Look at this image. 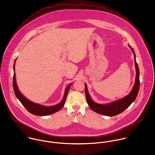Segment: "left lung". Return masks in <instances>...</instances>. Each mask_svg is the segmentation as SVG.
I'll list each match as a JSON object with an SVG mask.
<instances>
[{
	"mask_svg": "<svg viewBox=\"0 0 155 155\" xmlns=\"http://www.w3.org/2000/svg\"><path fill=\"white\" fill-rule=\"evenodd\" d=\"M129 48L131 49V51L134 55V64L136 69V78L134 85L131 89L130 93L124 97H123L119 100L112 101L106 104H98L94 102L90 95L88 87L86 84H85V93L87 102L90 107L96 113L104 115L106 116H114L124 111L126 109L130 106L131 103L134 101L137 95L138 94L139 87H140V72L138 65L136 60V55L133 49L131 46L129 45Z\"/></svg>",
	"mask_w": 155,
	"mask_h": 155,
	"instance_id": "left-lung-1",
	"label": "left lung"
}]
</instances>
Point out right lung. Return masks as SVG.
Wrapping results in <instances>:
<instances>
[{"label":"right lung","mask_w":155,"mask_h":155,"mask_svg":"<svg viewBox=\"0 0 155 155\" xmlns=\"http://www.w3.org/2000/svg\"><path fill=\"white\" fill-rule=\"evenodd\" d=\"M17 58H16L14 64H13V90L15 94L16 95V97L20 101V102L22 103V104L25 107V108L31 113L32 114H34L36 116H48L50 114H52L55 112L58 111L60 110H61L65 104L67 96L68 94V91L71 86L72 84H70L68 85L65 88V93L63 96V98L62 100L60 101V103L54 106H46L41 104H39L35 103L34 102H32L30 101L29 99H28L26 97H25L22 93L19 90V88L18 87V85L16 84V75H15V62Z\"/></svg>","instance_id":"obj_1"}]
</instances>
